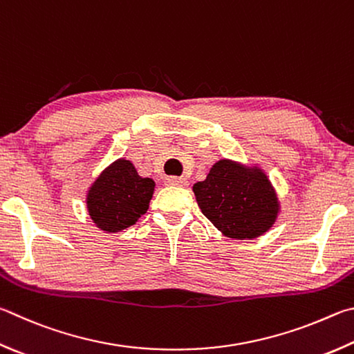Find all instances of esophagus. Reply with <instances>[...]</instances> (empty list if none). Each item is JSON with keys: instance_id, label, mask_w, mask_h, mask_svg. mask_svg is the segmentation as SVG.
<instances>
[{"instance_id": "esophagus-1", "label": "esophagus", "mask_w": 354, "mask_h": 354, "mask_svg": "<svg viewBox=\"0 0 354 354\" xmlns=\"http://www.w3.org/2000/svg\"><path fill=\"white\" fill-rule=\"evenodd\" d=\"M165 184L183 187V185H187V181H185L184 178H179V176H169V178H165Z\"/></svg>"}]
</instances>
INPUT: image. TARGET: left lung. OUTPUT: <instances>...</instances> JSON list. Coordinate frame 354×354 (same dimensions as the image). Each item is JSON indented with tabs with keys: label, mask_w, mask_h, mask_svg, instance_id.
I'll return each mask as SVG.
<instances>
[{
	"label": "left lung",
	"mask_w": 354,
	"mask_h": 354,
	"mask_svg": "<svg viewBox=\"0 0 354 354\" xmlns=\"http://www.w3.org/2000/svg\"><path fill=\"white\" fill-rule=\"evenodd\" d=\"M194 194L204 216L235 240H252L268 232L280 212L266 173L230 159L212 165L207 178L194 184Z\"/></svg>",
	"instance_id": "1"
}]
</instances>
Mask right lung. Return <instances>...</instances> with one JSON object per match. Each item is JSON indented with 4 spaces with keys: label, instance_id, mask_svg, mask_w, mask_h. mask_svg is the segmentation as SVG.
Segmentation results:
<instances>
[{
    "label": "right lung",
    "instance_id": "add662e5",
    "mask_svg": "<svg viewBox=\"0 0 354 354\" xmlns=\"http://www.w3.org/2000/svg\"><path fill=\"white\" fill-rule=\"evenodd\" d=\"M155 181L138 175L131 160L120 158L100 173L86 195L93 223L105 232H120L136 224L149 209Z\"/></svg>",
    "mask_w": 354,
    "mask_h": 354
}]
</instances>
